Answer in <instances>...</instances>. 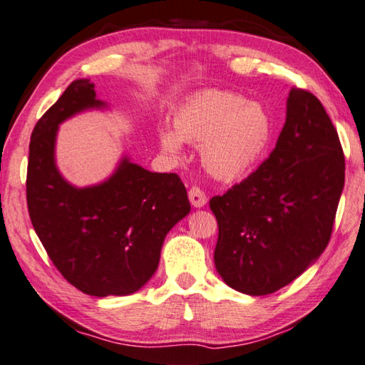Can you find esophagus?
I'll return each instance as SVG.
<instances>
[{"label":"esophagus","mask_w":365,"mask_h":365,"mask_svg":"<svg viewBox=\"0 0 365 365\" xmlns=\"http://www.w3.org/2000/svg\"><path fill=\"white\" fill-rule=\"evenodd\" d=\"M188 198H190V203H192L193 207H203L207 201L206 193L203 192V190H200L198 187L190 188Z\"/></svg>","instance_id":"esophagus-1"}]
</instances>
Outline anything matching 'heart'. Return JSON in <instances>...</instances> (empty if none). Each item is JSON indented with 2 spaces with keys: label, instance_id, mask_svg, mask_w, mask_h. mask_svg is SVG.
<instances>
[{
  "label": "heart",
  "instance_id": "obj_1",
  "mask_svg": "<svg viewBox=\"0 0 365 365\" xmlns=\"http://www.w3.org/2000/svg\"><path fill=\"white\" fill-rule=\"evenodd\" d=\"M173 128L175 133H159L165 153H180L182 141L201 144L205 169L221 180H234L250 172L262 158L271 136V120L257 102L232 92L207 91L177 110Z\"/></svg>",
  "mask_w": 365,
  "mask_h": 365
}]
</instances>
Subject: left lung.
I'll list each match as a JSON object with an SVG mask.
<instances>
[{"mask_svg":"<svg viewBox=\"0 0 365 365\" xmlns=\"http://www.w3.org/2000/svg\"><path fill=\"white\" fill-rule=\"evenodd\" d=\"M343 187L336 128L312 92L292 88L269 158L210 200L219 227L214 264L225 284L266 296L302 274L328 245Z\"/></svg>","mask_w":365,"mask_h":365,"instance_id":"obj_1","label":"left lung"}]
</instances>
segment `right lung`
I'll return each instance as SVG.
<instances>
[{"label":"right lung","instance_id":"add662e5","mask_svg":"<svg viewBox=\"0 0 365 365\" xmlns=\"http://www.w3.org/2000/svg\"><path fill=\"white\" fill-rule=\"evenodd\" d=\"M106 103L76 79L37 121L29 144L27 207L61 276L96 297L130 296L151 279L169 230L190 212L177 173H155L123 158L108 180L69 185L55 164L58 125Z\"/></svg>","mask_w":365,"mask_h":365}]
</instances>
